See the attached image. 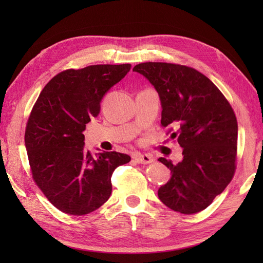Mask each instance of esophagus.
<instances>
[{
	"mask_svg": "<svg viewBox=\"0 0 263 263\" xmlns=\"http://www.w3.org/2000/svg\"><path fill=\"white\" fill-rule=\"evenodd\" d=\"M133 158L136 159V161L138 164H144V165H147V164H152L153 161H154V159H153V157L152 156H149V155H141V154H136L135 156H133Z\"/></svg>",
	"mask_w": 263,
	"mask_h": 263,
	"instance_id": "esophagus-1",
	"label": "esophagus"
}]
</instances>
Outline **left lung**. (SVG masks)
I'll return each instance as SVG.
<instances>
[{"instance_id":"8db88e82","label":"left lung","mask_w":263,"mask_h":263,"mask_svg":"<svg viewBox=\"0 0 263 263\" xmlns=\"http://www.w3.org/2000/svg\"><path fill=\"white\" fill-rule=\"evenodd\" d=\"M133 71L156 88L163 107L160 124L183 148V160L176 165L158 159L172 173L158 190L160 201L184 215L204 210L235 174L237 120L231 104L214 82L190 66L146 62Z\"/></svg>"}]
</instances>
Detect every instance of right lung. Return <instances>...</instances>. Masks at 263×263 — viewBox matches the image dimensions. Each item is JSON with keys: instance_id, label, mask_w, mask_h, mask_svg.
<instances>
[{"instance_id": "add662e5", "label": "right lung", "mask_w": 263, "mask_h": 263, "mask_svg": "<svg viewBox=\"0 0 263 263\" xmlns=\"http://www.w3.org/2000/svg\"><path fill=\"white\" fill-rule=\"evenodd\" d=\"M131 64H97L60 72L44 87L28 119L25 143L32 180L55 208L83 216L111 193L114 170L131 160L125 154L85 150L86 124Z\"/></svg>"}]
</instances>
